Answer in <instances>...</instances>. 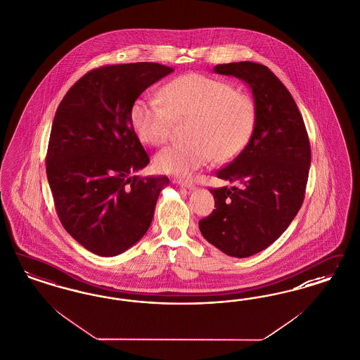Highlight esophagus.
<instances>
[{"label": "esophagus", "mask_w": 360, "mask_h": 360, "mask_svg": "<svg viewBox=\"0 0 360 360\" xmlns=\"http://www.w3.org/2000/svg\"><path fill=\"white\" fill-rule=\"evenodd\" d=\"M176 184L179 186L186 187V188H194V182L190 179H176Z\"/></svg>", "instance_id": "1"}]
</instances>
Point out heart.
I'll use <instances>...</instances> for the list:
<instances>
[{
	"label": "heart",
	"instance_id": "heart-1",
	"mask_svg": "<svg viewBox=\"0 0 360 360\" xmlns=\"http://www.w3.org/2000/svg\"><path fill=\"white\" fill-rule=\"evenodd\" d=\"M160 102L136 98L129 112L139 141L165 143L173 120L190 117L186 142H175L154 157L161 173L188 176L215 157L229 161L246 148L254 133L257 110L246 91L222 78L190 73L162 87Z\"/></svg>",
	"mask_w": 360,
	"mask_h": 360
}]
</instances>
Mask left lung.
Masks as SVG:
<instances>
[{
	"instance_id": "left-lung-1",
	"label": "left lung",
	"mask_w": 360,
	"mask_h": 360,
	"mask_svg": "<svg viewBox=\"0 0 360 360\" xmlns=\"http://www.w3.org/2000/svg\"><path fill=\"white\" fill-rule=\"evenodd\" d=\"M217 75L248 84L257 120L246 148L217 176L239 186L210 188L215 210L199 221L203 238L236 258L269 248L292 222L309 179L310 141L302 114L285 85L261 63H222Z\"/></svg>"
}]
</instances>
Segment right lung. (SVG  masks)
Masks as SVG:
<instances>
[{
    "label": "right lung",
    "instance_id": "1",
    "mask_svg": "<svg viewBox=\"0 0 360 360\" xmlns=\"http://www.w3.org/2000/svg\"><path fill=\"white\" fill-rule=\"evenodd\" d=\"M173 68L106 65L79 78L57 108L46 174L65 230L101 257H115L146 234L167 176L133 175L149 163L129 118L148 87Z\"/></svg>",
    "mask_w": 360,
    "mask_h": 360
}]
</instances>
